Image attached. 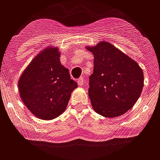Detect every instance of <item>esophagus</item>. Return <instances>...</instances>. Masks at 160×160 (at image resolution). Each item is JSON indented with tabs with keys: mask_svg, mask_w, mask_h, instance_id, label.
Segmentation results:
<instances>
[{
	"mask_svg": "<svg viewBox=\"0 0 160 160\" xmlns=\"http://www.w3.org/2000/svg\"><path fill=\"white\" fill-rule=\"evenodd\" d=\"M77 84L79 86H83V84H84V77H80L78 80H77Z\"/></svg>",
	"mask_w": 160,
	"mask_h": 160,
	"instance_id": "34e87169",
	"label": "esophagus"
}]
</instances>
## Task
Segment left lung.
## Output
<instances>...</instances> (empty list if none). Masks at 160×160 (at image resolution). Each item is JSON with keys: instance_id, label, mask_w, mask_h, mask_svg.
Here are the masks:
<instances>
[{"instance_id": "obj_1", "label": "left lung", "mask_w": 160, "mask_h": 160, "mask_svg": "<svg viewBox=\"0 0 160 160\" xmlns=\"http://www.w3.org/2000/svg\"><path fill=\"white\" fill-rule=\"evenodd\" d=\"M85 48L93 55V73L89 77L88 95L100 115L114 118L131 110L144 86L139 64L107 41Z\"/></svg>"}]
</instances>
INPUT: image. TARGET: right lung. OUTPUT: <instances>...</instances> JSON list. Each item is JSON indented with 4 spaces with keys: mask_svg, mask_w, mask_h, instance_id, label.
I'll return each mask as SVG.
<instances>
[{
    "mask_svg": "<svg viewBox=\"0 0 160 160\" xmlns=\"http://www.w3.org/2000/svg\"><path fill=\"white\" fill-rule=\"evenodd\" d=\"M21 101L31 113L52 120L66 111L77 84L60 62L59 48L50 46L31 60L18 82Z\"/></svg>",
    "mask_w": 160,
    "mask_h": 160,
    "instance_id": "add662e5",
    "label": "right lung"
}]
</instances>
